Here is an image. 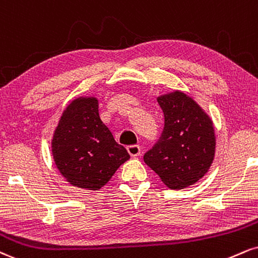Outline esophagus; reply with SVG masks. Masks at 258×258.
Instances as JSON below:
<instances>
[{
    "instance_id": "1",
    "label": "esophagus",
    "mask_w": 258,
    "mask_h": 258,
    "mask_svg": "<svg viewBox=\"0 0 258 258\" xmlns=\"http://www.w3.org/2000/svg\"><path fill=\"white\" fill-rule=\"evenodd\" d=\"M127 151H128V154L132 157H137L141 155V147L139 145H128L127 147Z\"/></svg>"
}]
</instances>
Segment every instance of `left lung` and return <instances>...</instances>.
I'll return each mask as SVG.
<instances>
[{"label": "left lung", "instance_id": "left-lung-1", "mask_svg": "<svg viewBox=\"0 0 258 258\" xmlns=\"http://www.w3.org/2000/svg\"><path fill=\"white\" fill-rule=\"evenodd\" d=\"M164 115L160 138L144 154V162L169 188L197 182L215 155L213 121L196 102L175 91L157 98Z\"/></svg>", "mask_w": 258, "mask_h": 258}]
</instances>
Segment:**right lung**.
<instances>
[{
    "instance_id": "obj_1",
    "label": "right lung",
    "mask_w": 258,
    "mask_h": 258,
    "mask_svg": "<svg viewBox=\"0 0 258 258\" xmlns=\"http://www.w3.org/2000/svg\"><path fill=\"white\" fill-rule=\"evenodd\" d=\"M52 156L62 175L77 187L98 190L130 159L102 122L96 98H78L66 108L54 133Z\"/></svg>"
}]
</instances>
